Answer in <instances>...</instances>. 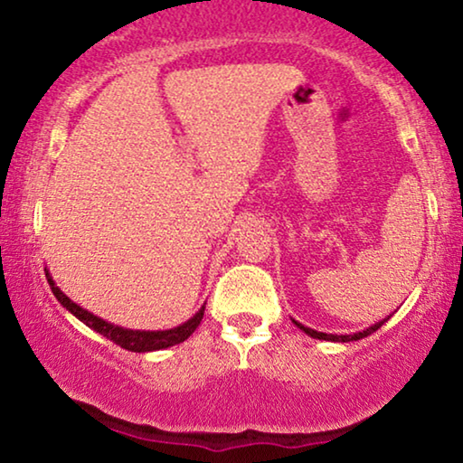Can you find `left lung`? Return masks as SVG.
Returning <instances> with one entry per match:
<instances>
[{"mask_svg":"<svg viewBox=\"0 0 463 463\" xmlns=\"http://www.w3.org/2000/svg\"><path fill=\"white\" fill-rule=\"evenodd\" d=\"M392 316V314H390ZM390 316L388 318H383V320H379V322H375V325H371L369 328H364V331H358V333H345V335H333V333H320V331H314V328H309V326H303L301 322H297V320H293V325L297 326V328H301L303 333L306 335H309V337L312 339H322V341H339V344H345V341H358V339H363V337H369L371 333H375L379 326H383L385 322L390 320Z\"/></svg>","mask_w":463,"mask_h":463,"instance_id":"8db88e82","label":"left lung"}]
</instances>
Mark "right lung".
<instances>
[{
  "label": "right lung",
  "instance_id": "add662e5",
  "mask_svg": "<svg viewBox=\"0 0 463 463\" xmlns=\"http://www.w3.org/2000/svg\"><path fill=\"white\" fill-rule=\"evenodd\" d=\"M46 278L54 297L59 299V303L67 309V312H71L75 318L84 322L88 328H92V331L103 335V337L111 339L113 344H118L119 347H124V350L128 352H156V350H166L170 345L183 344L187 337H192V333L200 326L202 318H204V306H202L187 322H183V325L173 326V328H164V331H138V328L135 331V328H124L119 325H113V322L99 318V316H94L92 312H88V309L69 299V297L56 287V282L52 280V276H50L48 269H46Z\"/></svg>",
  "mask_w": 463,
  "mask_h": 463
}]
</instances>
